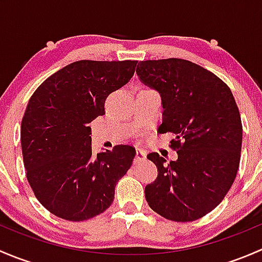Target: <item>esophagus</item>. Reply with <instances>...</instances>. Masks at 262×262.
<instances>
[{
	"label": "esophagus",
	"instance_id": "1",
	"mask_svg": "<svg viewBox=\"0 0 262 262\" xmlns=\"http://www.w3.org/2000/svg\"><path fill=\"white\" fill-rule=\"evenodd\" d=\"M146 158V152L141 148H137L136 149V162H139V161H143Z\"/></svg>",
	"mask_w": 262,
	"mask_h": 262
}]
</instances>
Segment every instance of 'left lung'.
<instances>
[{
  "mask_svg": "<svg viewBox=\"0 0 262 262\" xmlns=\"http://www.w3.org/2000/svg\"><path fill=\"white\" fill-rule=\"evenodd\" d=\"M139 80L161 96L160 133L175 134L178 160L153 152L157 179L146 186L150 209L175 222L207 215L224 199L239 166L242 123L229 87L205 68L179 58L143 60Z\"/></svg>",
  "mask_w": 262,
  "mask_h": 262,
  "instance_id": "left-lung-1",
  "label": "left lung"
}]
</instances>
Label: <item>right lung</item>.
Returning a JSON list of instances; mask_svg holds the SVG:
<instances>
[{"instance_id":"right-lung-1","label":"right lung","mask_w":262,"mask_h":262,"mask_svg":"<svg viewBox=\"0 0 262 262\" xmlns=\"http://www.w3.org/2000/svg\"><path fill=\"white\" fill-rule=\"evenodd\" d=\"M137 60H78L47 78L21 121L26 178L46 209L66 221L94 218L114 200L136 149L119 144L96 156L89 124L105 114V100L128 83Z\"/></svg>"}]
</instances>
